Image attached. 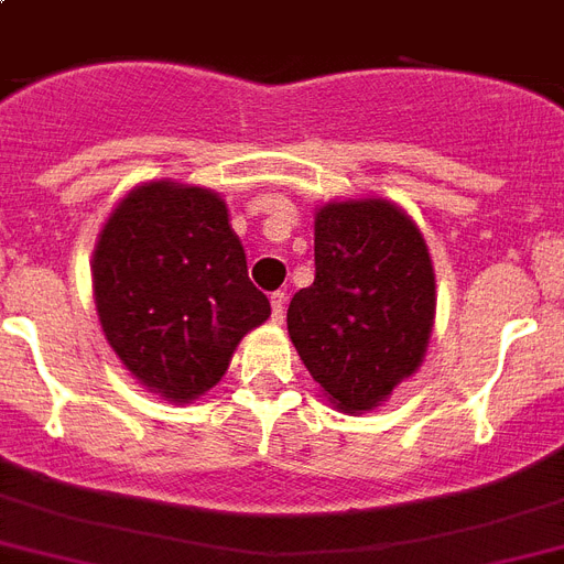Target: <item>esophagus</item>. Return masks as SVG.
<instances>
[{
	"label": "esophagus",
	"instance_id": "1",
	"mask_svg": "<svg viewBox=\"0 0 564 564\" xmlns=\"http://www.w3.org/2000/svg\"><path fill=\"white\" fill-rule=\"evenodd\" d=\"M285 305H288V293H285V291H276V293H271L273 323H282V316H285Z\"/></svg>",
	"mask_w": 564,
	"mask_h": 564
}]
</instances>
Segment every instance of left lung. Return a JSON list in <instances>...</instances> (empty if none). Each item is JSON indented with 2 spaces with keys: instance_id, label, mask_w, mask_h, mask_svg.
Returning <instances> with one entry per match:
<instances>
[{
  "instance_id": "8db88e82",
  "label": "left lung",
  "mask_w": 564,
  "mask_h": 564,
  "mask_svg": "<svg viewBox=\"0 0 564 564\" xmlns=\"http://www.w3.org/2000/svg\"><path fill=\"white\" fill-rule=\"evenodd\" d=\"M314 285L293 293L288 334L328 403L362 415L421 369L435 271L421 227L386 198L316 207Z\"/></svg>"
}]
</instances>
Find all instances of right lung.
I'll use <instances>...</instances> for the list:
<instances>
[{
  "instance_id": "add662e5",
  "label": "right lung",
  "mask_w": 564,
  "mask_h": 564,
  "mask_svg": "<svg viewBox=\"0 0 564 564\" xmlns=\"http://www.w3.org/2000/svg\"><path fill=\"white\" fill-rule=\"evenodd\" d=\"M97 319L126 371L175 406L225 377L271 316L218 193L161 178L115 204L91 262Z\"/></svg>"
}]
</instances>
